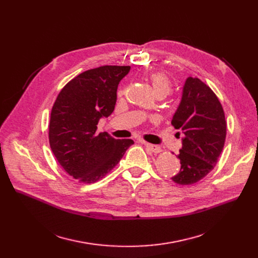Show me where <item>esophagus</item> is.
<instances>
[{
	"label": "esophagus",
	"mask_w": 258,
	"mask_h": 258,
	"mask_svg": "<svg viewBox=\"0 0 258 258\" xmlns=\"http://www.w3.org/2000/svg\"><path fill=\"white\" fill-rule=\"evenodd\" d=\"M141 143H142L144 146H146V147L148 148V150L152 151V152H153V153H155V154H159V153H161V152H162L161 147H160V146H158V145L151 144V143H147V142H145V141H141Z\"/></svg>",
	"instance_id": "esophagus-1"
}]
</instances>
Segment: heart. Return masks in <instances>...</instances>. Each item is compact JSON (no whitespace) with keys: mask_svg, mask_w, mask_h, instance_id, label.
I'll use <instances>...</instances> for the list:
<instances>
[{"mask_svg":"<svg viewBox=\"0 0 258 258\" xmlns=\"http://www.w3.org/2000/svg\"><path fill=\"white\" fill-rule=\"evenodd\" d=\"M151 84L153 86V89L157 94H169L172 89V83L169 79V77L162 73V72H155L150 75Z\"/></svg>","mask_w":258,"mask_h":258,"instance_id":"obj_1","label":"heart"}]
</instances>
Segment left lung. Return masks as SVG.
<instances>
[{"label": "left lung", "instance_id": "1", "mask_svg": "<svg viewBox=\"0 0 258 258\" xmlns=\"http://www.w3.org/2000/svg\"><path fill=\"white\" fill-rule=\"evenodd\" d=\"M171 124L183 134L178 155L181 168L171 180L180 185L195 184L213 169L224 148L227 123L223 106L206 84L188 77Z\"/></svg>", "mask_w": 258, "mask_h": 258}]
</instances>
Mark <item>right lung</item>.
<instances>
[{
    "mask_svg": "<svg viewBox=\"0 0 258 258\" xmlns=\"http://www.w3.org/2000/svg\"><path fill=\"white\" fill-rule=\"evenodd\" d=\"M130 70V66H102L85 71L62 88L53 104L50 147L61 167L79 182L102 179L134 144L132 139L96 133L100 118L113 113L118 85Z\"/></svg>",
    "mask_w": 258,
    "mask_h": 258,
    "instance_id": "add662e5",
    "label": "right lung"
}]
</instances>
